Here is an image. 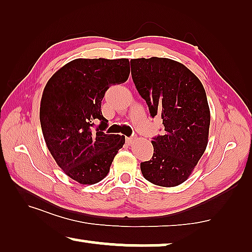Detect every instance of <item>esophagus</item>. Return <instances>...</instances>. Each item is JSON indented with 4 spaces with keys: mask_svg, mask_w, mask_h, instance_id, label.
Returning <instances> with one entry per match:
<instances>
[{
    "mask_svg": "<svg viewBox=\"0 0 252 252\" xmlns=\"http://www.w3.org/2000/svg\"><path fill=\"white\" fill-rule=\"evenodd\" d=\"M134 139H135L134 137H126V143L128 144V145H130V144L134 142Z\"/></svg>",
    "mask_w": 252,
    "mask_h": 252,
    "instance_id": "34e87169",
    "label": "esophagus"
}]
</instances>
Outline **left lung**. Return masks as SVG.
Segmentation results:
<instances>
[{
	"instance_id": "obj_1",
	"label": "left lung",
	"mask_w": 252,
	"mask_h": 252,
	"mask_svg": "<svg viewBox=\"0 0 252 252\" xmlns=\"http://www.w3.org/2000/svg\"><path fill=\"white\" fill-rule=\"evenodd\" d=\"M131 78L152 117L163 119V134L152 141V158L141 163L147 181L159 187L182 184L208 145L210 109L194 73L167 58L130 60Z\"/></svg>"
}]
</instances>
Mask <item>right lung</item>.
<instances>
[{
  "label": "right lung",
  "mask_w": 252,
  "mask_h": 252,
  "mask_svg": "<svg viewBox=\"0 0 252 252\" xmlns=\"http://www.w3.org/2000/svg\"><path fill=\"white\" fill-rule=\"evenodd\" d=\"M129 71L128 59H76L45 85L40 105L44 141L61 170L78 183L105 179L125 144L124 136L104 131L108 121L101 100L110 86L128 79Z\"/></svg>",
  "instance_id": "1"
}]
</instances>
